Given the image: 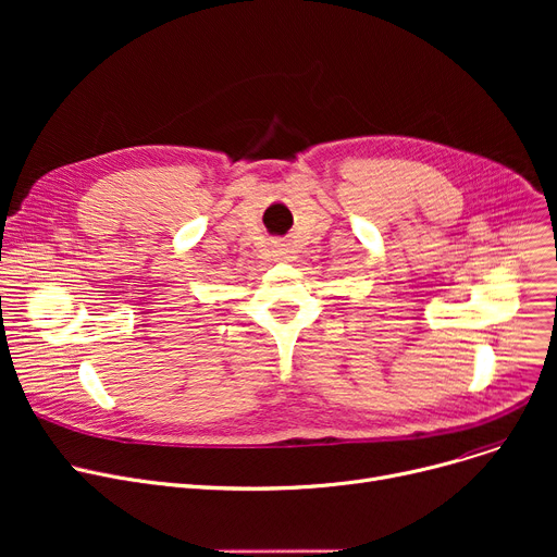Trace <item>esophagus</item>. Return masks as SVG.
Wrapping results in <instances>:
<instances>
[{
	"instance_id": "34e87169",
	"label": "esophagus",
	"mask_w": 557,
	"mask_h": 557,
	"mask_svg": "<svg viewBox=\"0 0 557 557\" xmlns=\"http://www.w3.org/2000/svg\"><path fill=\"white\" fill-rule=\"evenodd\" d=\"M271 252H273V257L275 259H290V257H294V246H290V244H275L273 248H271Z\"/></svg>"
}]
</instances>
